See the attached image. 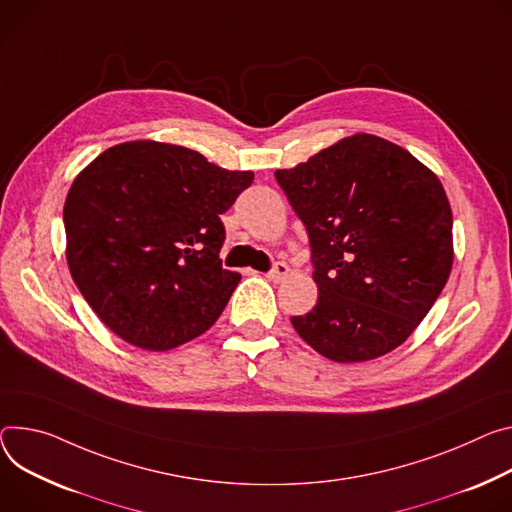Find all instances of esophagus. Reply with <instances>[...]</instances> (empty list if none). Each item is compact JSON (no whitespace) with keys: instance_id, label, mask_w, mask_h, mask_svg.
Wrapping results in <instances>:
<instances>
[{"instance_id":"obj_1","label":"esophagus","mask_w":512,"mask_h":512,"mask_svg":"<svg viewBox=\"0 0 512 512\" xmlns=\"http://www.w3.org/2000/svg\"><path fill=\"white\" fill-rule=\"evenodd\" d=\"M288 271H290V267H288L286 263L277 261V263H273V267L267 271V277H269L271 282H282L284 277L288 275Z\"/></svg>"}]
</instances>
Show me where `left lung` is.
I'll list each match as a JSON object with an SVG mask.
<instances>
[{
  "label": "left lung",
  "mask_w": 512,
  "mask_h": 512,
  "mask_svg": "<svg viewBox=\"0 0 512 512\" xmlns=\"http://www.w3.org/2000/svg\"><path fill=\"white\" fill-rule=\"evenodd\" d=\"M275 179L304 222L318 302L296 333L339 363L376 359L418 327L453 265L439 177L402 147L353 134Z\"/></svg>",
  "instance_id": "obj_1"
}]
</instances>
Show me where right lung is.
<instances>
[{"instance_id": "add662e5", "label": "right lung", "mask_w": 512, "mask_h": 512, "mask_svg": "<svg viewBox=\"0 0 512 512\" xmlns=\"http://www.w3.org/2000/svg\"><path fill=\"white\" fill-rule=\"evenodd\" d=\"M253 177L155 141L116 145L75 177L63 208L67 263L112 333L167 351L212 327L241 282L222 267L220 214Z\"/></svg>"}]
</instances>
